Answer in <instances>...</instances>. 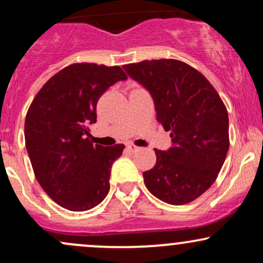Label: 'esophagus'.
<instances>
[{
	"mask_svg": "<svg viewBox=\"0 0 263 263\" xmlns=\"http://www.w3.org/2000/svg\"><path fill=\"white\" fill-rule=\"evenodd\" d=\"M126 148H127L128 152H132V153H134V152H137V151L140 149V147L135 146L134 143H128L127 146H126Z\"/></svg>",
	"mask_w": 263,
	"mask_h": 263,
	"instance_id": "34e87169",
	"label": "esophagus"
}]
</instances>
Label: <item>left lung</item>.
Segmentation results:
<instances>
[{"label": "left lung", "instance_id": "obj_1", "mask_svg": "<svg viewBox=\"0 0 263 263\" xmlns=\"http://www.w3.org/2000/svg\"><path fill=\"white\" fill-rule=\"evenodd\" d=\"M123 69L149 90L157 120L174 143L167 152L155 149V167L143 172L147 189L172 205L195 200L215 182L228 155L225 104L210 81L182 60H142Z\"/></svg>", "mask_w": 263, "mask_h": 263}]
</instances>
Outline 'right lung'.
<instances>
[{
    "label": "right lung",
    "instance_id": "right-lung-1",
    "mask_svg": "<svg viewBox=\"0 0 263 263\" xmlns=\"http://www.w3.org/2000/svg\"><path fill=\"white\" fill-rule=\"evenodd\" d=\"M126 79L117 65L74 63L42 86L27 111L26 148L34 176L65 209H92L110 190L111 165L125 146L93 144L87 127L96 122L100 96Z\"/></svg>",
    "mask_w": 263,
    "mask_h": 263
}]
</instances>
